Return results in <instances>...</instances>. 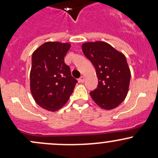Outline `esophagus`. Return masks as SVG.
Wrapping results in <instances>:
<instances>
[{
  "label": "esophagus",
  "instance_id": "obj_1",
  "mask_svg": "<svg viewBox=\"0 0 158 158\" xmlns=\"http://www.w3.org/2000/svg\"><path fill=\"white\" fill-rule=\"evenodd\" d=\"M79 82H81V83H82V82H85V77H84V76H81V77L79 78Z\"/></svg>",
  "mask_w": 158,
  "mask_h": 158
}]
</instances>
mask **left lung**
<instances>
[{"label": "left lung", "mask_w": 158, "mask_h": 158, "mask_svg": "<svg viewBox=\"0 0 158 158\" xmlns=\"http://www.w3.org/2000/svg\"><path fill=\"white\" fill-rule=\"evenodd\" d=\"M82 52L96 70L98 85L90 92L91 98L104 110L116 108L125 99L131 71L124 54L105 42L82 44Z\"/></svg>", "instance_id": "8db88e82"}]
</instances>
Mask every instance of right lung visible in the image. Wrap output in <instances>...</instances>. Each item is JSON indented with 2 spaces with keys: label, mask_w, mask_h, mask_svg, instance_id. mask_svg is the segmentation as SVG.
I'll return each mask as SVG.
<instances>
[{
  "label": "right lung",
  "mask_w": 158,
  "mask_h": 158,
  "mask_svg": "<svg viewBox=\"0 0 158 158\" xmlns=\"http://www.w3.org/2000/svg\"><path fill=\"white\" fill-rule=\"evenodd\" d=\"M70 48V43L46 42L33 53L31 91L36 103L44 110L55 112L64 106L77 83L64 63Z\"/></svg>",
  "instance_id": "1"
}]
</instances>
